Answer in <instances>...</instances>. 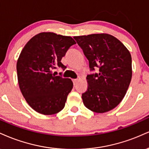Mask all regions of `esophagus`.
Segmentation results:
<instances>
[{
    "label": "esophagus",
    "mask_w": 149,
    "mask_h": 149,
    "mask_svg": "<svg viewBox=\"0 0 149 149\" xmlns=\"http://www.w3.org/2000/svg\"><path fill=\"white\" fill-rule=\"evenodd\" d=\"M77 81H78L77 79H73V84H74V85L76 84L77 83Z\"/></svg>",
    "instance_id": "obj_1"
}]
</instances>
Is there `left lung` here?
Instances as JSON below:
<instances>
[{
  "label": "left lung",
  "mask_w": 149,
  "mask_h": 149,
  "mask_svg": "<svg viewBox=\"0 0 149 149\" xmlns=\"http://www.w3.org/2000/svg\"><path fill=\"white\" fill-rule=\"evenodd\" d=\"M89 61L91 70L87 75L88 88L82 93L84 104L95 113L113 109L126 94L132 79V58L120 40L107 33L74 36Z\"/></svg>",
  "instance_id": "1"
}]
</instances>
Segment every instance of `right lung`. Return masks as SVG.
Wrapping results in <instances>:
<instances>
[{
    "label": "right lung",
    "instance_id": "right-lung-1",
    "mask_svg": "<svg viewBox=\"0 0 149 149\" xmlns=\"http://www.w3.org/2000/svg\"><path fill=\"white\" fill-rule=\"evenodd\" d=\"M75 44L70 36L42 32L33 36L21 52L17 63L19 88L37 112L52 115L64 108L72 81L55 76L53 70L58 67L65 69L61 61Z\"/></svg>",
    "mask_w": 149,
    "mask_h": 149
}]
</instances>
